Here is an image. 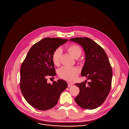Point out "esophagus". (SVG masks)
Wrapping results in <instances>:
<instances>
[{
    "label": "esophagus",
    "instance_id": "esophagus-1",
    "mask_svg": "<svg viewBox=\"0 0 129 129\" xmlns=\"http://www.w3.org/2000/svg\"><path fill=\"white\" fill-rule=\"evenodd\" d=\"M73 85V84H72V83H68V87H72Z\"/></svg>",
    "mask_w": 129,
    "mask_h": 129
}]
</instances>
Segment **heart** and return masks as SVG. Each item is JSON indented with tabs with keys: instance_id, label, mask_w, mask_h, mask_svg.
Instances as JSON below:
<instances>
[{
	"instance_id": "1",
	"label": "heart",
	"mask_w": 129,
	"mask_h": 129,
	"mask_svg": "<svg viewBox=\"0 0 129 129\" xmlns=\"http://www.w3.org/2000/svg\"><path fill=\"white\" fill-rule=\"evenodd\" d=\"M68 52L74 58H77L80 57L82 53L81 48L77 45H72L67 48ZM62 54V51L60 48H57L53 52L52 59L53 63L55 66H58L60 63V60ZM59 77L64 80L69 81H74L79 74V70L75 67H63L58 71Z\"/></svg>"
}]
</instances>
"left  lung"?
<instances>
[{"mask_svg": "<svg viewBox=\"0 0 129 129\" xmlns=\"http://www.w3.org/2000/svg\"><path fill=\"white\" fill-rule=\"evenodd\" d=\"M70 40L83 47L85 62L81 74L90 80L87 84L84 82L75 84L80 91L75 101L85 109H95L105 101L110 91L112 69L108 56L103 49L90 38L79 37Z\"/></svg>", "mask_w": 129, "mask_h": 129, "instance_id": "obj_1", "label": "left lung"}]
</instances>
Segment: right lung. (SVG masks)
<instances>
[{
    "mask_svg": "<svg viewBox=\"0 0 129 129\" xmlns=\"http://www.w3.org/2000/svg\"><path fill=\"white\" fill-rule=\"evenodd\" d=\"M68 39L45 38L30 49L20 69V86L27 102L39 110H49L57 104L60 94L68 87L61 79L47 82L48 76L56 74L52 59L53 52Z\"/></svg>",
    "mask_w": 129,
    "mask_h": 129,
    "instance_id": "obj_1",
    "label": "right lung"
}]
</instances>
